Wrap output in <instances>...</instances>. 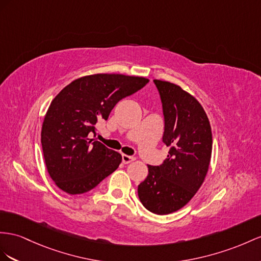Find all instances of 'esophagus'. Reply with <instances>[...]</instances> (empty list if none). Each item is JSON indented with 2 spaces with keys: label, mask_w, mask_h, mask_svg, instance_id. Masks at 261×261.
Returning <instances> with one entry per match:
<instances>
[{
  "label": "esophagus",
  "mask_w": 261,
  "mask_h": 261,
  "mask_svg": "<svg viewBox=\"0 0 261 261\" xmlns=\"http://www.w3.org/2000/svg\"><path fill=\"white\" fill-rule=\"evenodd\" d=\"M135 160H136V158L130 156V155H126V154H122V162L124 164H128V163H130L132 161H135Z\"/></svg>",
  "instance_id": "34e87169"
}]
</instances>
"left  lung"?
Wrapping results in <instances>:
<instances>
[{
	"label": "left lung",
	"instance_id": "1",
	"mask_svg": "<svg viewBox=\"0 0 261 261\" xmlns=\"http://www.w3.org/2000/svg\"><path fill=\"white\" fill-rule=\"evenodd\" d=\"M163 105V142L168 158L148 165V176L138 186L146 210L166 215L181 210L202 186L210 168L213 137L208 117L197 99L178 85L154 79Z\"/></svg>",
	"mask_w": 261,
	"mask_h": 261
}]
</instances>
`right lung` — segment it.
Returning <instances> with one entry per match:
<instances>
[{"label": "right lung", "mask_w": 261, "mask_h": 261, "mask_svg": "<svg viewBox=\"0 0 261 261\" xmlns=\"http://www.w3.org/2000/svg\"><path fill=\"white\" fill-rule=\"evenodd\" d=\"M148 83L139 76L93 73L75 79L53 99L41 141L46 169L59 189L70 195L83 194L118 169L121 154L90 135L120 100Z\"/></svg>", "instance_id": "obj_1"}]
</instances>
